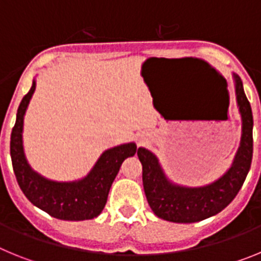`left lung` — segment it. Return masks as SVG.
<instances>
[{"label":"left lung","mask_w":261,"mask_h":261,"mask_svg":"<svg viewBox=\"0 0 261 261\" xmlns=\"http://www.w3.org/2000/svg\"><path fill=\"white\" fill-rule=\"evenodd\" d=\"M234 78L243 129L241 146L234 163L221 179L200 188L174 186L166 179L153 153L144 147L137 150L138 159L142 165L145 195L151 211L159 218L176 223L199 222L223 211L241 191L252 162L253 119L242 80L237 74H234Z\"/></svg>","instance_id":"8db88e82"}]
</instances>
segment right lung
I'll list each match as a JSON object with an SVG mask.
<instances>
[{
	"mask_svg": "<svg viewBox=\"0 0 261 261\" xmlns=\"http://www.w3.org/2000/svg\"><path fill=\"white\" fill-rule=\"evenodd\" d=\"M35 91V81L18 107L17 121L11 130L10 155L13 170L20 190L32 204L49 216L65 221H84L102 213L108 192L124 159L133 156L137 146L133 142L105 151L93 171L85 179L73 183L47 180L32 171L23 153V116Z\"/></svg>",
	"mask_w": 261,
	"mask_h": 261,
	"instance_id": "right-lung-1",
	"label": "right lung"
}]
</instances>
